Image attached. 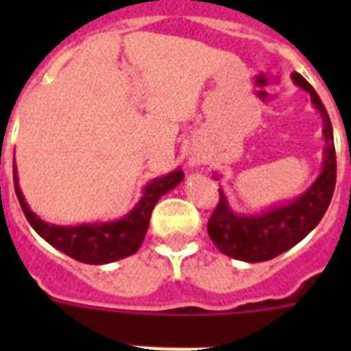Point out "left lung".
Listing matches in <instances>:
<instances>
[{"mask_svg": "<svg viewBox=\"0 0 351 351\" xmlns=\"http://www.w3.org/2000/svg\"><path fill=\"white\" fill-rule=\"evenodd\" d=\"M291 80L310 95L311 104L322 118V136L326 142L322 169L315 182L300 197L271 206L256 215L234 213L224 191L219 189L220 200L208 222V233L224 255L237 261L264 262L288 251L321 222L332 202L337 178L332 121L315 89L299 73L291 74ZM213 176L215 180H219L220 175L215 173Z\"/></svg>", "mask_w": 351, "mask_h": 351, "instance_id": "left-lung-1", "label": "left lung"}]
</instances>
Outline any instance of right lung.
I'll use <instances>...</instances> for the list:
<instances>
[{"mask_svg": "<svg viewBox=\"0 0 351 351\" xmlns=\"http://www.w3.org/2000/svg\"><path fill=\"white\" fill-rule=\"evenodd\" d=\"M184 180V171L175 169L169 175L158 176L143 187L142 198L120 220L111 222H93L78 226H56L47 224L25 202V197L18 184V169L14 164V189L23 209L25 217L32 226V230L45 239L56 250L69 255L74 261L85 264H109L136 253L142 245L143 237L147 233L149 219L153 213L154 204L164 197L165 193L175 189Z\"/></svg>", "mask_w": 351, "mask_h": 351, "instance_id": "add662e5", "label": "right lung"}]
</instances>
